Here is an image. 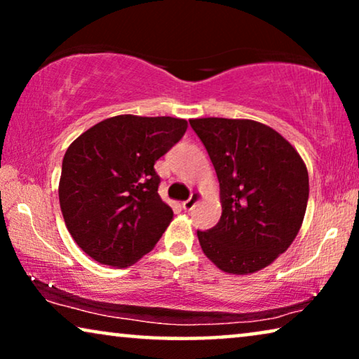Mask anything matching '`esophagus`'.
<instances>
[{
    "instance_id": "esophagus-1",
    "label": "esophagus",
    "mask_w": 359,
    "mask_h": 359,
    "mask_svg": "<svg viewBox=\"0 0 359 359\" xmlns=\"http://www.w3.org/2000/svg\"><path fill=\"white\" fill-rule=\"evenodd\" d=\"M199 199H201V193H198V191H194V193L188 198V201H184V203H183V209L191 210V209L194 208L196 203H198Z\"/></svg>"
}]
</instances>
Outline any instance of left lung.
<instances>
[{
    "mask_svg": "<svg viewBox=\"0 0 359 359\" xmlns=\"http://www.w3.org/2000/svg\"><path fill=\"white\" fill-rule=\"evenodd\" d=\"M217 173L222 215L201 248L219 269L250 274L286 252L309 199L307 168L281 134L250 119H191Z\"/></svg>",
    "mask_w": 359,
    "mask_h": 359,
    "instance_id": "obj_1",
    "label": "left lung"
}]
</instances>
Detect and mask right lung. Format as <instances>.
Segmentation results:
<instances>
[{"instance_id": "right-lung-1", "label": "right lung", "mask_w": 359, "mask_h": 359, "mask_svg": "<svg viewBox=\"0 0 359 359\" xmlns=\"http://www.w3.org/2000/svg\"><path fill=\"white\" fill-rule=\"evenodd\" d=\"M188 129L178 117L114 116L72 142L58 199L68 232L95 262L127 268L158 242L173 210L154 168Z\"/></svg>"}]
</instances>
